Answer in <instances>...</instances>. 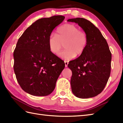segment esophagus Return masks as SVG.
Here are the masks:
<instances>
[{
  "instance_id": "obj_1",
  "label": "esophagus",
  "mask_w": 123,
  "mask_h": 123,
  "mask_svg": "<svg viewBox=\"0 0 123 123\" xmlns=\"http://www.w3.org/2000/svg\"><path fill=\"white\" fill-rule=\"evenodd\" d=\"M69 62L67 61H64V64H65V67L67 68L68 67V64Z\"/></svg>"
}]
</instances>
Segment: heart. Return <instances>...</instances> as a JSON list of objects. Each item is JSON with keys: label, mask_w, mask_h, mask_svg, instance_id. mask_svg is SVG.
I'll use <instances>...</instances> for the list:
<instances>
[{"label": "heart", "mask_w": 123, "mask_h": 123, "mask_svg": "<svg viewBox=\"0 0 123 123\" xmlns=\"http://www.w3.org/2000/svg\"><path fill=\"white\" fill-rule=\"evenodd\" d=\"M63 44L65 49L58 54L59 56L67 61L71 60L85 51L88 44L87 35L77 26L66 24L57 29V35L51 34L48 40L49 50L54 54L59 53Z\"/></svg>", "instance_id": "1"}]
</instances>
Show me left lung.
Returning a JSON list of instances; mask_svg holds the SVG:
<instances>
[{
	"instance_id": "left-lung-1",
	"label": "left lung",
	"mask_w": 123,
	"mask_h": 123,
	"mask_svg": "<svg viewBox=\"0 0 123 123\" xmlns=\"http://www.w3.org/2000/svg\"><path fill=\"white\" fill-rule=\"evenodd\" d=\"M85 31L88 44L79 57L69 62L71 89L79 98H89L100 93L110 76L111 54L106 39L92 23L83 18H71Z\"/></svg>"
}]
</instances>
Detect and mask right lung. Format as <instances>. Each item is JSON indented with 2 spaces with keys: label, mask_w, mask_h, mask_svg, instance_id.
<instances>
[{
  "label": "right lung",
  "mask_w": 123,
  "mask_h": 123,
  "mask_svg": "<svg viewBox=\"0 0 123 123\" xmlns=\"http://www.w3.org/2000/svg\"><path fill=\"white\" fill-rule=\"evenodd\" d=\"M64 18L57 15L39 19L18 39L13 54L14 72L20 87L31 95L51 94L64 68V62L52 53L48 45L52 32Z\"/></svg>",
  "instance_id": "add662e5"
}]
</instances>
